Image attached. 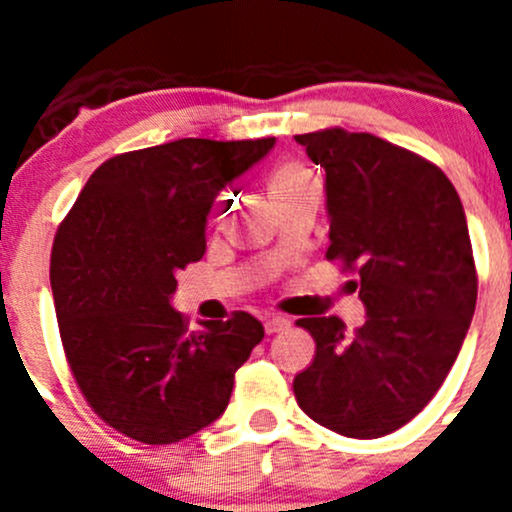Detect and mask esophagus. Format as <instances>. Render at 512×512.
I'll use <instances>...</instances> for the list:
<instances>
[{"label":"esophagus","mask_w":512,"mask_h":512,"mask_svg":"<svg viewBox=\"0 0 512 512\" xmlns=\"http://www.w3.org/2000/svg\"><path fill=\"white\" fill-rule=\"evenodd\" d=\"M284 328H289V320L287 318H277V315H271V318H266L264 320V330L266 333H279V330H284Z\"/></svg>","instance_id":"34e87169"}]
</instances>
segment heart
Here are the masks:
<instances>
[{
	"mask_svg": "<svg viewBox=\"0 0 512 512\" xmlns=\"http://www.w3.org/2000/svg\"><path fill=\"white\" fill-rule=\"evenodd\" d=\"M312 187H315V179H312L310 171H307L302 164H297V161L279 164L269 176L271 202H279L284 200V197H292V194H300Z\"/></svg>",
	"mask_w": 512,
	"mask_h": 512,
	"instance_id": "1",
	"label": "heart"
}]
</instances>
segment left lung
I'll use <instances>...</instances> for the list:
<instances>
[{
  "mask_svg": "<svg viewBox=\"0 0 512 512\" xmlns=\"http://www.w3.org/2000/svg\"><path fill=\"white\" fill-rule=\"evenodd\" d=\"M295 140L325 171V256L356 271L366 307L354 333L336 315L297 320L315 338L297 402L341 436H387L433 400L467 338L477 305L467 215L438 166L377 135Z\"/></svg>",
  "mask_w": 512,
  "mask_h": 512,
  "instance_id": "left-lung-1",
  "label": "left lung"
}]
</instances>
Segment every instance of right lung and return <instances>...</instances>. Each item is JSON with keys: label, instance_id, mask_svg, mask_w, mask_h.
I'll return each instance as SVG.
<instances>
[{"label": "right lung", "instance_id": "add662e5", "mask_svg": "<svg viewBox=\"0 0 512 512\" xmlns=\"http://www.w3.org/2000/svg\"><path fill=\"white\" fill-rule=\"evenodd\" d=\"M274 138H182L104 161L53 241L58 330L94 413L140 443H174L225 413L264 325L235 312L189 333L176 274L205 256L217 194Z\"/></svg>", "mask_w": 512, "mask_h": 512}]
</instances>
